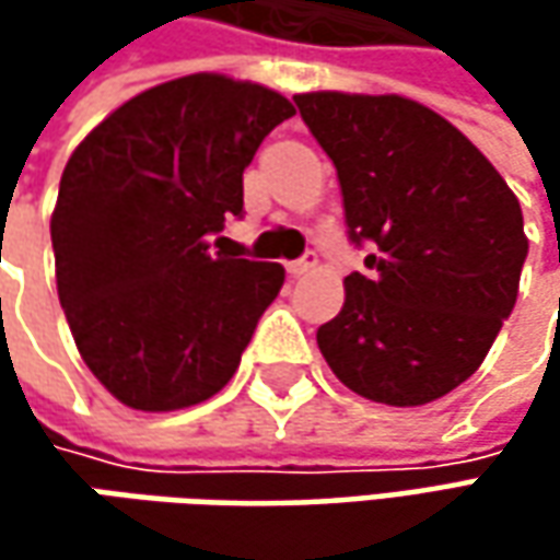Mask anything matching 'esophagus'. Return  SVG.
<instances>
[{
    "label": "esophagus",
    "mask_w": 560,
    "mask_h": 560,
    "mask_svg": "<svg viewBox=\"0 0 560 560\" xmlns=\"http://www.w3.org/2000/svg\"><path fill=\"white\" fill-rule=\"evenodd\" d=\"M314 265H317V255H314V252H308V255H302L299 261H290V265H287V270H290L292 277H302V273L314 270Z\"/></svg>",
    "instance_id": "1"
}]
</instances>
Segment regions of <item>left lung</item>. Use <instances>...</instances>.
I'll return each instance as SVG.
<instances>
[{
	"instance_id": "1",
	"label": "left lung",
	"mask_w": 560,
	"mask_h": 560,
	"mask_svg": "<svg viewBox=\"0 0 560 560\" xmlns=\"http://www.w3.org/2000/svg\"><path fill=\"white\" fill-rule=\"evenodd\" d=\"M334 159L352 243L371 273L317 330L320 355L358 396L415 408L483 364L521 287V202L458 127L415 98L299 93Z\"/></svg>"
}]
</instances>
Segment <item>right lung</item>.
<instances>
[{
	"label": "right lung",
	"instance_id": "1",
	"mask_svg": "<svg viewBox=\"0 0 560 560\" xmlns=\"http://www.w3.org/2000/svg\"><path fill=\"white\" fill-rule=\"evenodd\" d=\"M292 115L261 83L186 74L124 102L65 164L58 299L77 352L120 405L177 411L236 374L287 270L211 255L208 240L243 214V171Z\"/></svg>",
	"mask_w": 560,
	"mask_h": 560
}]
</instances>
